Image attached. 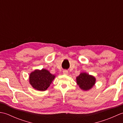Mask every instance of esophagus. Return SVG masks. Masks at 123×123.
<instances>
[{"label":"esophagus","mask_w":123,"mask_h":123,"mask_svg":"<svg viewBox=\"0 0 123 123\" xmlns=\"http://www.w3.org/2000/svg\"><path fill=\"white\" fill-rule=\"evenodd\" d=\"M63 74L65 75H67L68 74V70H64L63 71Z\"/></svg>","instance_id":"esophagus-1"}]
</instances>
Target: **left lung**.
I'll return each mask as SVG.
<instances>
[{
    "label": "left lung",
    "mask_w": 123,
    "mask_h": 123,
    "mask_svg": "<svg viewBox=\"0 0 123 123\" xmlns=\"http://www.w3.org/2000/svg\"><path fill=\"white\" fill-rule=\"evenodd\" d=\"M77 85L81 89L87 91L92 88L96 83V78L93 75L87 74L86 72H81L76 78Z\"/></svg>",
    "instance_id": "1"
}]
</instances>
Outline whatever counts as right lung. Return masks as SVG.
<instances>
[{
    "instance_id": "obj_1",
    "label": "right lung",
    "mask_w": 123,
    "mask_h": 123,
    "mask_svg": "<svg viewBox=\"0 0 123 123\" xmlns=\"http://www.w3.org/2000/svg\"><path fill=\"white\" fill-rule=\"evenodd\" d=\"M55 76L48 70H35L30 74V83L33 88L38 91H45L48 89Z\"/></svg>"
}]
</instances>
